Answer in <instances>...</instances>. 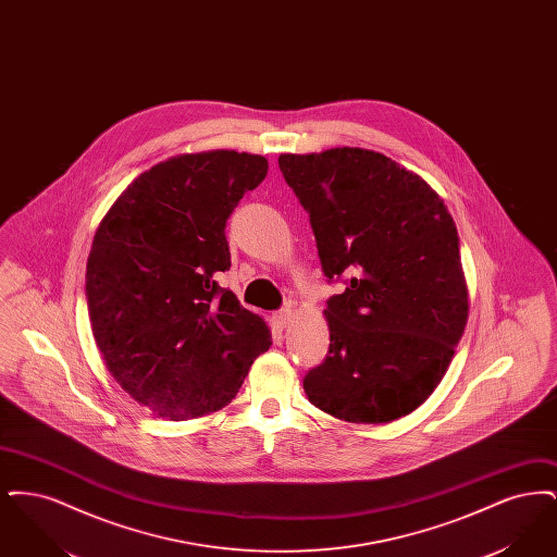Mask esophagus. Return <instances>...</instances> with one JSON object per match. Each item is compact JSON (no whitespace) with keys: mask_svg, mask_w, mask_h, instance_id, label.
Masks as SVG:
<instances>
[{"mask_svg":"<svg viewBox=\"0 0 557 557\" xmlns=\"http://www.w3.org/2000/svg\"><path fill=\"white\" fill-rule=\"evenodd\" d=\"M292 311L290 309H280V311H275L273 313V325L275 327H280V330H284L288 323H290Z\"/></svg>","mask_w":557,"mask_h":557,"instance_id":"esophagus-1","label":"esophagus"}]
</instances>
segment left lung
Here are the masks:
<instances>
[{
    "label": "left lung",
    "instance_id": "8db88e82",
    "mask_svg": "<svg viewBox=\"0 0 557 557\" xmlns=\"http://www.w3.org/2000/svg\"><path fill=\"white\" fill-rule=\"evenodd\" d=\"M330 284V350L302 386L355 424L411 413L443 380L468 319L459 236L438 194L395 160L361 148L282 154Z\"/></svg>",
    "mask_w": 557,
    "mask_h": 557
}]
</instances>
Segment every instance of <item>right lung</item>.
Masks as SVG:
<instances>
[{"label": "right lung", "instance_id": "right-lung-1", "mask_svg": "<svg viewBox=\"0 0 557 557\" xmlns=\"http://www.w3.org/2000/svg\"><path fill=\"white\" fill-rule=\"evenodd\" d=\"M267 175L257 154L214 150L141 173L100 223L85 273L96 345L114 380L160 418L225 407L271 345L265 321L216 277L225 225Z\"/></svg>", "mask_w": 557, "mask_h": 557}]
</instances>
